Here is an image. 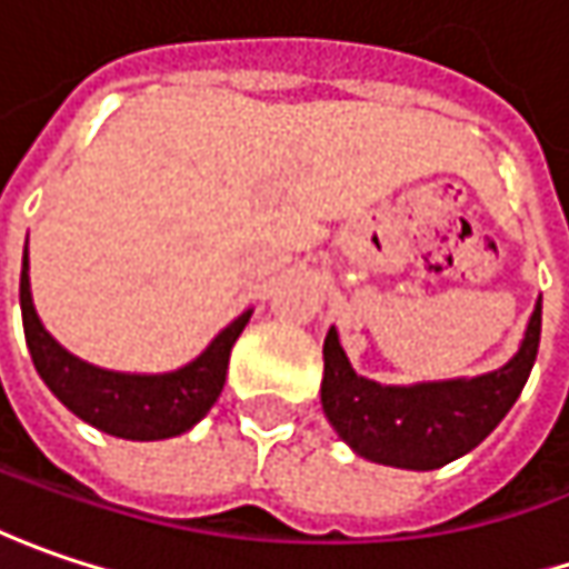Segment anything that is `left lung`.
<instances>
[{"mask_svg": "<svg viewBox=\"0 0 569 569\" xmlns=\"http://www.w3.org/2000/svg\"><path fill=\"white\" fill-rule=\"evenodd\" d=\"M538 340L541 299L531 311L519 353L507 366L478 379L401 388L357 376L331 328L325 337L321 408L357 456L391 468L432 471L471 452L497 430L529 382Z\"/></svg>", "mask_w": 569, "mask_h": 569, "instance_id": "1", "label": "left lung"}]
</instances>
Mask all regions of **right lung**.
<instances>
[{"instance_id":"1","label":"right lung","mask_w":569,"mask_h":569,"mask_svg":"<svg viewBox=\"0 0 569 569\" xmlns=\"http://www.w3.org/2000/svg\"><path fill=\"white\" fill-rule=\"evenodd\" d=\"M251 311L238 315L236 321L212 340L210 347L187 362L184 369L164 372V376H127V372H108L98 366H88L43 331L34 302H31V280H28V248H24V267H21V321H24V340L34 359L38 376L47 388L60 398L66 408L86 423L111 432L120 439H171L187 432L197 420L207 417L216 405L229 353L238 333L244 331Z\"/></svg>"}]
</instances>
